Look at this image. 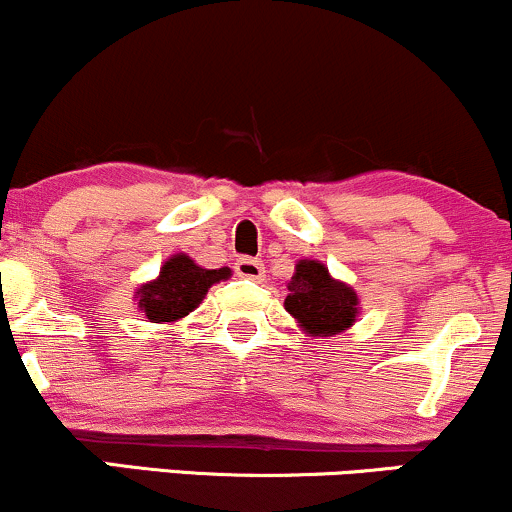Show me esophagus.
Masks as SVG:
<instances>
[{
  "label": "esophagus",
  "instance_id": "34e87169",
  "mask_svg": "<svg viewBox=\"0 0 512 512\" xmlns=\"http://www.w3.org/2000/svg\"><path fill=\"white\" fill-rule=\"evenodd\" d=\"M236 274L243 279L262 281L264 279V264L260 260H252V257H238L236 260Z\"/></svg>",
  "mask_w": 512,
  "mask_h": 512
}]
</instances>
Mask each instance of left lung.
Wrapping results in <instances>:
<instances>
[{
  "instance_id": "obj_1",
  "label": "left lung",
  "mask_w": 512,
  "mask_h": 512,
  "mask_svg": "<svg viewBox=\"0 0 512 512\" xmlns=\"http://www.w3.org/2000/svg\"><path fill=\"white\" fill-rule=\"evenodd\" d=\"M284 305L310 337H332L349 330L358 315L356 291L332 279L325 264L317 260L296 264Z\"/></svg>"
}]
</instances>
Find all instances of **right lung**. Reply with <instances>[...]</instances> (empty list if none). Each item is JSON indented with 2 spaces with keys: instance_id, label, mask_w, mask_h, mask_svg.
<instances>
[{
  "instance_id": "right-lung-1",
  "label": "right lung",
  "mask_w": 512,
  "mask_h": 512,
  "mask_svg": "<svg viewBox=\"0 0 512 512\" xmlns=\"http://www.w3.org/2000/svg\"><path fill=\"white\" fill-rule=\"evenodd\" d=\"M231 269H204L187 255H173L161 267L154 281L137 291L139 310L151 322H175L190 315L204 301L207 291L221 279H228Z\"/></svg>"
}]
</instances>
